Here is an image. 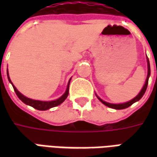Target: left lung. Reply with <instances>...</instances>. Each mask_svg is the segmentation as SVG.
Segmentation results:
<instances>
[{"instance_id":"1","label":"left lung","mask_w":157,"mask_h":157,"mask_svg":"<svg viewBox=\"0 0 157 157\" xmlns=\"http://www.w3.org/2000/svg\"><path fill=\"white\" fill-rule=\"evenodd\" d=\"M147 65H148V75H147V78H146V81H145V85H144V86H143V88H142V90L140 91V92L139 93L138 95L135 97V98L132 99V100H130L129 102H125V103H121V104H112V103H109V102H104V101H102V99L99 98L98 97V98L101 101V102L104 104V105L108 106V107H109V108H111V109H126V108H128L129 106H131L134 102H137V101H139L140 99L142 97H143V95L145 94V91H146V88H147V86H148V81H149V76H150V75H151V69H150V62H149V59H147Z\"/></svg>"}]
</instances>
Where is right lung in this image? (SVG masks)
Segmentation results:
<instances>
[{
    "mask_svg": "<svg viewBox=\"0 0 157 157\" xmlns=\"http://www.w3.org/2000/svg\"><path fill=\"white\" fill-rule=\"evenodd\" d=\"M7 77H8L9 82L12 83V86H13V89H14L16 94L18 97L19 99L22 100V102H24L25 104H28V105L31 106V107H33V108H34V109H38V110H47V109H51V108H54V107H56V106L59 105L60 103H62V102L65 101L69 94V86H70V82H69L68 86H67V89H66V91H65V92L64 93V95L62 96V97H60V98L59 99H57V100L50 101V102H43V101L33 100V99L26 98L25 96L22 95V93H20V92L17 90V88L13 86L12 82H11V80H10V77H9L8 75V71H7Z\"/></svg>",
    "mask_w": 157,
    "mask_h": 157,
    "instance_id": "1",
    "label": "right lung"
}]
</instances>
